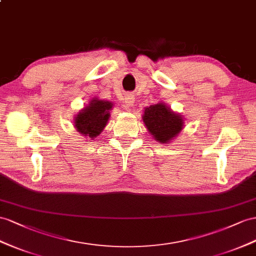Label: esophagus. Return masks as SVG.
Instances as JSON below:
<instances>
[{
	"mask_svg": "<svg viewBox=\"0 0 256 256\" xmlns=\"http://www.w3.org/2000/svg\"><path fill=\"white\" fill-rule=\"evenodd\" d=\"M124 102H126V107H128V108H130V107H133V106H134V102H135V98H134V96H133V95H130V94L126 95V100H124Z\"/></svg>",
	"mask_w": 256,
	"mask_h": 256,
	"instance_id": "obj_1",
	"label": "esophagus"
}]
</instances>
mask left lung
<instances>
[{
	"instance_id": "left-lung-1",
	"label": "left lung",
	"mask_w": 256,
	"mask_h": 256,
	"mask_svg": "<svg viewBox=\"0 0 256 256\" xmlns=\"http://www.w3.org/2000/svg\"><path fill=\"white\" fill-rule=\"evenodd\" d=\"M142 121L154 138L161 144H168L174 140L184 126L182 116L175 114L164 102L145 108Z\"/></svg>"
}]
</instances>
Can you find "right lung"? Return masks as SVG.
<instances>
[{"label": "right lung", "instance_id": "1", "mask_svg": "<svg viewBox=\"0 0 256 256\" xmlns=\"http://www.w3.org/2000/svg\"><path fill=\"white\" fill-rule=\"evenodd\" d=\"M112 109V102L93 98L86 107L78 112L74 119V128L76 132L85 137L95 138L102 133L109 120Z\"/></svg>", "mask_w": 256, "mask_h": 256}]
</instances>
